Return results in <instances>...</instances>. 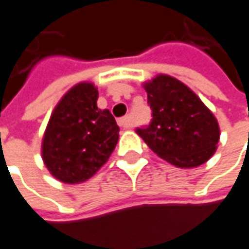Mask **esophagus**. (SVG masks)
<instances>
[{
  "label": "esophagus",
  "mask_w": 249,
  "mask_h": 249,
  "mask_svg": "<svg viewBox=\"0 0 249 249\" xmlns=\"http://www.w3.org/2000/svg\"><path fill=\"white\" fill-rule=\"evenodd\" d=\"M117 124L121 126V128H124V129H128L132 126V121H130V117H121V119L117 120Z\"/></svg>",
  "instance_id": "esophagus-1"
}]
</instances>
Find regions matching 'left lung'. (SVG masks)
<instances>
[{
	"instance_id": "8db88e82",
	"label": "left lung",
	"mask_w": 249,
	"mask_h": 249,
	"mask_svg": "<svg viewBox=\"0 0 249 249\" xmlns=\"http://www.w3.org/2000/svg\"><path fill=\"white\" fill-rule=\"evenodd\" d=\"M152 121L136 132L146 145L178 168H193L213 156L220 139L217 120L195 93L167 74L144 84Z\"/></svg>"
}]
</instances>
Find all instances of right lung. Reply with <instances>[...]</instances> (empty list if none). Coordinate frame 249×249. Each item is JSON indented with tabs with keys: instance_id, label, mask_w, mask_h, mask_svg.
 Returning a JSON list of instances; mask_svg holds the SVG:
<instances>
[{
	"instance_id": "1",
	"label": "right lung",
	"mask_w": 249,
	"mask_h": 249,
	"mask_svg": "<svg viewBox=\"0 0 249 249\" xmlns=\"http://www.w3.org/2000/svg\"><path fill=\"white\" fill-rule=\"evenodd\" d=\"M98 90L80 82L60 100L44 139L42 160L62 183L87 181L108 161L119 141V125L108 109L97 108Z\"/></svg>"
}]
</instances>
